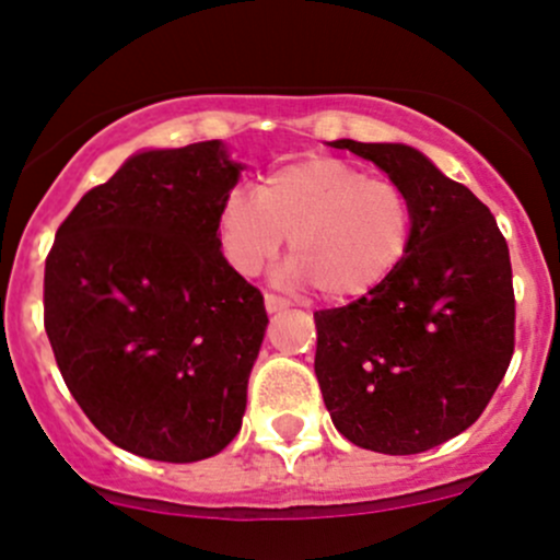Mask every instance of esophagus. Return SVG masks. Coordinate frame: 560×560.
Returning <instances> with one entry per match:
<instances>
[{
    "mask_svg": "<svg viewBox=\"0 0 560 560\" xmlns=\"http://www.w3.org/2000/svg\"><path fill=\"white\" fill-rule=\"evenodd\" d=\"M284 308H290V300L279 295H265V311H268V314H276V311H284Z\"/></svg>",
    "mask_w": 560,
    "mask_h": 560,
    "instance_id": "esophagus-1",
    "label": "esophagus"
}]
</instances>
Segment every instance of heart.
I'll return each instance as SVG.
<instances>
[{
    "label": "heart",
    "mask_w": 560,
    "mask_h": 560,
    "mask_svg": "<svg viewBox=\"0 0 560 560\" xmlns=\"http://www.w3.org/2000/svg\"><path fill=\"white\" fill-rule=\"evenodd\" d=\"M290 235V276L327 300L378 290L413 244V203L392 179L340 158L273 168L257 192L231 190L217 211V238L231 268L257 276Z\"/></svg>",
    "instance_id": "b5f03b06"
}]
</instances>
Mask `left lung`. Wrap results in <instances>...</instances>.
<instances>
[{
  "mask_svg": "<svg viewBox=\"0 0 560 560\" xmlns=\"http://www.w3.org/2000/svg\"><path fill=\"white\" fill-rule=\"evenodd\" d=\"M373 161L413 203L408 257L370 295L316 311L322 397L335 429L410 456L472 427L515 349L510 249L488 206L408 144L329 141Z\"/></svg>",
  "mask_w": 560,
  "mask_h": 560,
  "instance_id": "obj_1",
  "label": "left lung"
}]
</instances>
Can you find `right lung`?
I'll return each instance as SVG.
<instances>
[{
  "label": "right lung",
  "mask_w": 560,
  "mask_h": 560,
  "mask_svg": "<svg viewBox=\"0 0 560 560\" xmlns=\"http://www.w3.org/2000/svg\"><path fill=\"white\" fill-rule=\"evenodd\" d=\"M220 139L144 150L93 187L45 260V332L117 448L201 462L238 434L268 314L217 238L241 176Z\"/></svg>",
  "instance_id": "1"
}]
</instances>
